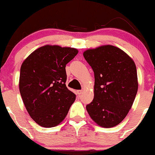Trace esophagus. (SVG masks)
<instances>
[{"instance_id":"esophagus-1","label":"esophagus","mask_w":155,"mask_h":155,"mask_svg":"<svg viewBox=\"0 0 155 155\" xmlns=\"http://www.w3.org/2000/svg\"><path fill=\"white\" fill-rule=\"evenodd\" d=\"M83 93V90H77V94L78 95V96H80V95L82 94Z\"/></svg>"}]
</instances>
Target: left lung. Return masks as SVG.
Masks as SVG:
<instances>
[{"label": "left lung", "instance_id": "left-lung-1", "mask_svg": "<svg viewBox=\"0 0 155 155\" xmlns=\"http://www.w3.org/2000/svg\"><path fill=\"white\" fill-rule=\"evenodd\" d=\"M94 72V98L86 106L92 120L102 127L117 126L125 118L138 90L136 64L117 47L102 45L83 53Z\"/></svg>", "mask_w": 155, "mask_h": 155}]
</instances>
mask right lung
<instances>
[{"instance_id":"obj_1","label":"right lung","mask_w":155,"mask_h":155,"mask_svg":"<svg viewBox=\"0 0 155 155\" xmlns=\"http://www.w3.org/2000/svg\"><path fill=\"white\" fill-rule=\"evenodd\" d=\"M78 53L72 47L47 44L32 52L22 62L19 91L28 113L39 126L59 125L74 103L75 94L65 85V66Z\"/></svg>"}]
</instances>
